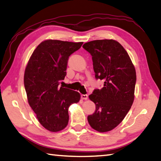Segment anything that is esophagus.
<instances>
[{"label": "esophagus", "instance_id": "obj_1", "mask_svg": "<svg viewBox=\"0 0 161 161\" xmlns=\"http://www.w3.org/2000/svg\"><path fill=\"white\" fill-rule=\"evenodd\" d=\"M81 98L83 100H87L88 98V95L87 94H82L81 95Z\"/></svg>", "mask_w": 161, "mask_h": 161}]
</instances>
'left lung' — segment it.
Returning a JSON list of instances; mask_svg holds the SVG:
<instances>
[{
	"label": "left lung",
	"mask_w": 161,
	"mask_h": 161,
	"mask_svg": "<svg viewBox=\"0 0 161 161\" xmlns=\"http://www.w3.org/2000/svg\"><path fill=\"white\" fill-rule=\"evenodd\" d=\"M83 47L92 56L96 78L104 80V87L89 96L96 110L87 116L88 123L97 131H109L122 122L133 104L135 67L127 51L113 39L92 41Z\"/></svg>",
	"instance_id": "1"
}]
</instances>
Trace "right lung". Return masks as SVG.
<instances>
[{"label":"right lung","mask_w":161,"mask_h":161,"mask_svg":"<svg viewBox=\"0 0 161 161\" xmlns=\"http://www.w3.org/2000/svg\"><path fill=\"white\" fill-rule=\"evenodd\" d=\"M83 43L45 40L34 49L27 64L24 85L28 103L38 122L49 131L65 129L69 106L80 99L78 92L58 85L66 76L69 56Z\"/></svg>","instance_id":"add662e5"}]
</instances>
